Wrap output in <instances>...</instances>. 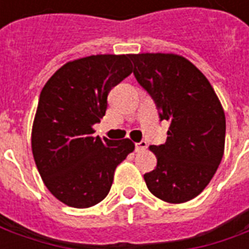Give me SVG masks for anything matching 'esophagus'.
Masks as SVG:
<instances>
[{"label":"esophagus","instance_id":"34e87169","mask_svg":"<svg viewBox=\"0 0 249 249\" xmlns=\"http://www.w3.org/2000/svg\"><path fill=\"white\" fill-rule=\"evenodd\" d=\"M136 152H142L146 149V142L145 141H140V142H136L135 144Z\"/></svg>","mask_w":249,"mask_h":249}]
</instances>
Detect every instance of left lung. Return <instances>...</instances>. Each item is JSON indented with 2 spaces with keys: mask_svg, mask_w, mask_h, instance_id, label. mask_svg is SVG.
I'll list each match as a JSON object with an SVG mask.
<instances>
[{
  "mask_svg": "<svg viewBox=\"0 0 249 249\" xmlns=\"http://www.w3.org/2000/svg\"><path fill=\"white\" fill-rule=\"evenodd\" d=\"M136 80L152 97L169 129L165 144L152 145L156 168L144 175L156 197L178 204L196 197L223 159L225 116L213 88L184 57L129 54Z\"/></svg>",
  "mask_w": 249,
  "mask_h": 249,
  "instance_id": "8db88e82",
  "label": "left lung"
}]
</instances>
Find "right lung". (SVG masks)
Segmentation results:
<instances>
[{"label":"right lung","mask_w":249,"mask_h":249,"mask_svg":"<svg viewBox=\"0 0 249 249\" xmlns=\"http://www.w3.org/2000/svg\"><path fill=\"white\" fill-rule=\"evenodd\" d=\"M132 73L129 54H98L68 62L48 80L37 107L32 151L51 193L69 207L88 208L107 197L114 169L135 144L93 137L108 94Z\"/></svg>","instance_id":"1"}]
</instances>
